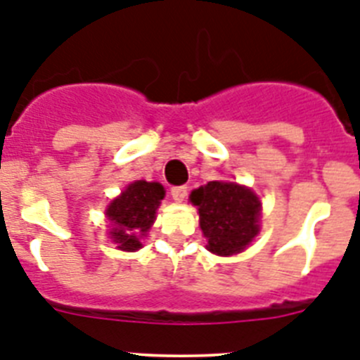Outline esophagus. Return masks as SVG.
<instances>
[{
    "instance_id": "esophagus-1",
    "label": "esophagus",
    "mask_w": 360,
    "mask_h": 360,
    "mask_svg": "<svg viewBox=\"0 0 360 360\" xmlns=\"http://www.w3.org/2000/svg\"><path fill=\"white\" fill-rule=\"evenodd\" d=\"M170 193H172L174 200L181 202V200L186 199L188 186H186V184H181V186H172V188H170Z\"/></svg>"
}]
</instances>
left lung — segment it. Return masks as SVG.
Instances as JSON below:
<instances>
[{
	"instance_id": "1",
	"label": "left lung",
	"mask_w": 360,
	"mask_h": 360,
	"mask_svg": "<svg viewBox=\"0 0 360 360\" xmlns=\"http://www.w3.org/2000/svg\"><path fill=\"white\" fill-rule=\"evenodd\" d=\"M190 200L199 208L200 229L215 255L231 257L244 251L260 231V200L249 188L210 181L193 190Z\"/></svg>"
}]
</instances>
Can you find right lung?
Returning a JSON list of instances; mask_svg holds the SVG:
<instances>
[{
	"mask_svg": "<svg viewBox=\"0 0 360 360\" xmlns=\"http://www.w3.org/2000/svg\"><path fill=\"white\" fill-rule=\"evenodd\" d=\"M163 197L165 190L160 183L136 181L109 204L105 213L112 222L111 238L122 251H136L141 248L140 236L150 229Z\"/></svg>",
	"mask_w": 360,
	"mask_h": 360,
	"instance_id": "1",
	"label": "right lung"
}]
</instances>
